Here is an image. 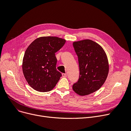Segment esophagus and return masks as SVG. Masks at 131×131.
Wrapping results in <instances>:
<instances>
[{
	"mask_svg": "<svg viewBox=\"0 0 131 131\" xmlns=\"http://www.w3.org/2000/svg\"><path fill=\"white\" fill-rule=\"evenodd\" d=\"M62 77L66 78L67 77V74H65V73H62Z\"/></svg>",
	"mask_w": 131,
	"mask_h": 131,
	"instance_id": "esophagus-1",
	"label": "esophagus"
}]
</instances>
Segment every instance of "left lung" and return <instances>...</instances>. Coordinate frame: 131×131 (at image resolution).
<instances>
[{
  "label": "left lung",
  "instance_id": "obj_1",
  "mask_svg": "<svg viewBox=\"0 0 131 131\" xmlns=\"http://www.w3.org/2000/svg\"><path fill=\"white\" fill-rule=\"evenodd\" d=\"M78 56L80 76L73 90L80 96L98 90L104 83L109 71L106 54L100 44L90 39L73 43Z\"/></svg>",
  "mask_w": 131,
  "mask_h": 131
}]
</instances>
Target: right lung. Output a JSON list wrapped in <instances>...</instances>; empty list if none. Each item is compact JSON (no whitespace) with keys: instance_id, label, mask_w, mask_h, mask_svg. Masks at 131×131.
I'll return each mask as SVG.
<instances>
[{"instance_id":"right-lung-1","label":"right lung","mask_w":131,"mask_h":131,"mask_svg":"<svg viewBox=\"0 0 131 131\" xmlns=\"http://www.w3.org/2000/svg\"><path fill=\"white\" fill-rule=\"evenodd\" d=\"M66 42L63 38L43 36L35 39L26 49L22 61V71L29 86L39 92L52 90L61 74L57 71L55 53Z\"/></svg>"}]
</instances>
